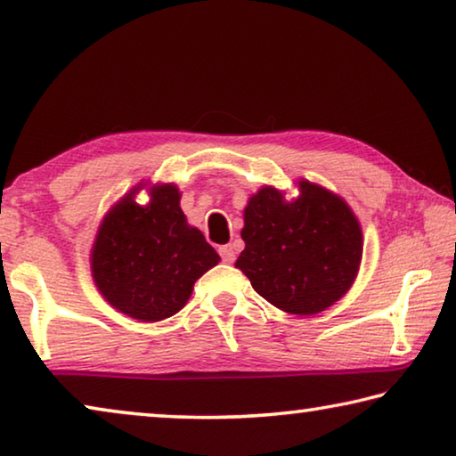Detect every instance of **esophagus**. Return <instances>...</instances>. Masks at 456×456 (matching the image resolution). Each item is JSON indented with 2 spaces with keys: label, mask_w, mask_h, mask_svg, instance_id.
Listing matches in <instances>:
<instances>
[{
  "label": "esophagus",
  "mask_w": 456,
  "mask_h": 456,
  "mask_svg": "<svg viewBox=\"0 0 456 456\" xmlns=\"http://www.w3.org/2000/svg\"><path fill=\"white\" fill-rule=\"evenodd\" d=\"M219 256H221L223 261H225V264H233V261H235L233 245H221L219 247Z\"/></svg>",
  "instance_id": "1"
}]
</instances>
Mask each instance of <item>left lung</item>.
Here are the masks:
<instances>
[{
	"instance_id": "1",
	"label": "left lung",
	"mask_w": 456,
	"mask_h": 456,
	"mask_svg": "<svg viewBox=\"0 0 456 456\" xmlns=\"http://www.w3.org/2000/svg\"><path fill=\"white\" fill-rule=\"evenodd\" d=\"M235 267L261 297L297 315L323 312L356 277L362 231L350 207L330 191L299 183V197L261 189L249 199Z\"/></svg>"
}]
</instances>
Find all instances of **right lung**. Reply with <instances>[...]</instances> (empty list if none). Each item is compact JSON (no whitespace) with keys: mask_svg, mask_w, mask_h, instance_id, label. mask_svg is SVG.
<instances>
[{"mask_svg":"<svg viewBox=\"0 0 456 456\" xmlns=\"http://www.w3.org/2000/svg\"><path fill=\"white\" fill-rule=\"evenodd\" d=\"M175 184L152 187L151 203L134 191L106 215L92 249L98 289L122 314L142 322L171 318L192 285L219 256L199 229L189 227Z\"/></svg>","mask_w":456,"mask_h":456,"instance_id":"obj_1","label":"right lung"}]
</instances>
